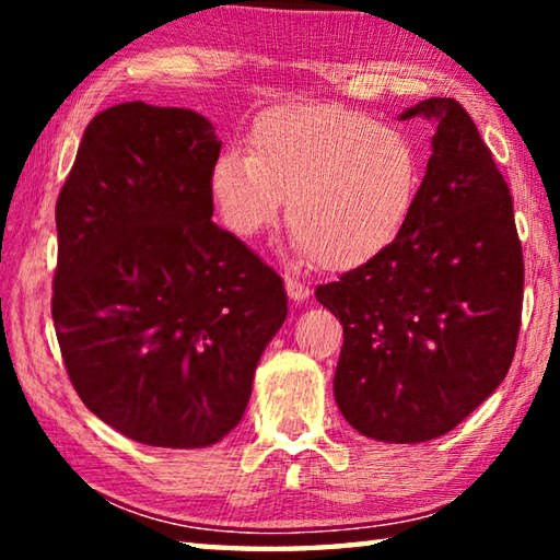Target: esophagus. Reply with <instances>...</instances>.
Listing matches in <instances>:
<instances>
[{
    "label": "esophagus",
    "mask_w": 560,
    "mask_h": 560,
    "mask_svg": "<svg viewBox=\"0 0 560 560\" xmlns=\"http://www.w3.org/2000/svg\"><path fill=\"white\" fill-rule=\"evenodd\" d=\"M283 283H287V293H289V299L291 301H296V303H301V301H306L308 299V287L303 281H299V279H293V277H287L283 279Z\"/></svg>",
    "instance_id": "1"
}]
</instances>
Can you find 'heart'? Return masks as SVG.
Masks as SVG:
<instances>
[{
	"label": "heart",
	"instance_id": "1",
	"mask_svg": "<svg viewBox=\"0 0 560 560\" xmlns=\"http://www.w3.org/2000/svg\"><path fill=\"white\" fill-rule=\"evenodd\" d=\"M420 192V155L402 130L324 103L269 110L249 155L222 153L210 195L222 224L249 240L279 220L283 197L301 259L353 267L390 244Z\"/></svg>",
	"mask_w": 560,
	"mask_h": 560
}]
</instances>
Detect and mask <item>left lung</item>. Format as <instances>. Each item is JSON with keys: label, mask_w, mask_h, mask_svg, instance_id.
<instances>
[{"label": "left lung", "mask_w": 560, "mask_h": 560, "mask_svg": "<svg viewBox=\"0 0 560 560\" xmlns=\"http://www.w3.org/2000/svg\"><path fill=\"white\" fill-rule=\"evenodd\" d=\"M438 122L428 173L395 240L316 289L343 324L334 395L371 440L442 438L487 400L514 360L524 257L509 185L454 98L400 120Z\"/></svg>", "instance_id": "obj_1"}]
</instances>
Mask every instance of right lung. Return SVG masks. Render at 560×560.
Wrapping results in <instances>:
<instances>
[{
  "label": "right lung",
  "mask_w": 560,
  "mask_h": 560,
  "mask_svg": "<svg viewBox=\"0 0 560 560\" xmlns=\"http://www.w3.org/2000/svg\"><path fill=\"white\" fill-rule=\"evenodd\" d=\"M220 150L200 113L120 103L89 122L56 200L66 371L93 415L150 447L226 438L287 320L279 273L212 222Z\"/></svg>",
  "instance_id": "obj_1"
}]
</instances>
